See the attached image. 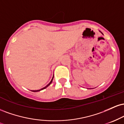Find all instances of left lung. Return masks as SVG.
Masks as SVG:
<instances>
[{
    "label": "left lung",
    "mask_w": 124,
    "mask_h": 124,
    "mask_svg": "<svg viewBox=\"0 0 124 124\" xmlns=\"http://www.w3.org/2000/svg\"><path fill=\"white\" fill-rule=\"evenodd\" d=\"M100 32H101V34H103V33H102V32H101V31H100Z\"/></svg>",
    "instance_id": "8db88e82"
}]
</instances>
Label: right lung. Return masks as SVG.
<instances>
[{"label":"right lung","instance_id":"1","mask_svg":"<svg viewBox=\"0 0 124 124\" xmlns=\"http://www.w3.org/2000/svg\"><path fill=\"white\" fill-rule=\"evenodd\" d=\"M53 79H54V76H53V77H52V80H51V81L50 82H49V83L48 84V85H46V86L45 87H43V88H42V89H39V90H32V92H39V91H41V90H44V89H45V88H46L48 86H49V85H51V83H52V80H53Z\"/></svg>","mask_w":124,"mask_h":124}]
</instances>
